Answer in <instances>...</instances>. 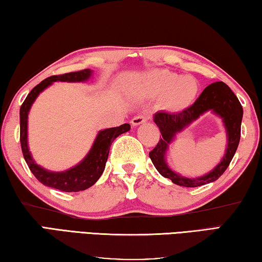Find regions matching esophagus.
<instances>
[{
    "instance_id": "obj_1",
    "label": "esophagus",
    "mask_w": 262,
    "mask_h": 262,
    "mask_svg": "<svg viewBox=\"0 0 262 262\" xmlns=\"http://www.w3.org/2000/svg\"><path fill=\"white\" fill-rule=\"evenodd\" d=\"M146 119H147V118H146L145 115H137V116H135L134 118L131 119V124L134 126H138V125H140V124L145 123Z\"/></svg>"
}]
</instances>
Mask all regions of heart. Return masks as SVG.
<instances>
[{
  "mask_svg": "<svg viewBox=\"0 0 262 262\" xmlns=\"http://www.w3.org/2000/svg\"><path fill=\"white\" fill-rule=\"evenodd\" d=\"M137 90L146 98H159L168 112H182L194 102L199 82L194 77L180 76L167 69H153L139 77Z\"/></svg>",
  "mask_w": 262,
  "mask_h": 262,
  "instance_id": "b5f03b06",
  "label": "heart"
}]
</instances>
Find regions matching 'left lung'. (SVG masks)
Listing matches in <instances>:
<instances>
[{
    "label": "left lung",
    "instance_id": "8db88e82",
    "mask_svg": "<svg viewBox=\"0 0 262 262\" xmlns=\"http://www.w3.org/2000/svg\"><path fill=\"white\" fill-rule=\"evenodd\" d=\"M210 111L223 119L227 134V148L224 158L212 171L203 177H182L173 172L166 163L165 157L168 146L180 132L184 130L204 113ZM243 118V107L235 93L223 81H216L208 85L195 102L181 113L169 114L158 112L154 114L153 121L161 132V139L155 148L149 152V158L154 167L163 177L169 178L173 184L196 187L215 182L227 170L235 155L241 139V125Z\"/></svg>",
    "mask_w": 262,
    "mask_h": 262
}]
</instances>
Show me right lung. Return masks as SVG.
I'll list each match as a JSON object with an SVG mask.
<instances>
[{
  "mask_svg": "<svg viewBox=\"0 0 262 262\" xmlns=\"http://www.w3.org/2000/svg\"><path fill=\"white\" fill-rule=\"evenodd\" d=\"M92 75H93V71L91 69H85L81 71L69 72L64 73V75L46 78L30 92L20 107V145L23 155H24L27 166L36 180L48 187H53V189L63 192H78L94 185L104 170L112 143L119 135L125 134L131 128L130 124L125 123L121 126L100 130L86 157L76 166L64 171L48 170V169L39 166L35 162V160L32 158L29 147V139H27V123H29L30 109L39 94L47 87L53 85L55 81L85 82L90 79Z\"/></svg>",
  "mask_w": 262,
  "mask_h": 262,
  "instance_id": "obj_1",
  "label": "right lung"
}]
</instances>
